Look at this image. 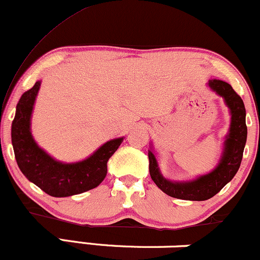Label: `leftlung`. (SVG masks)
Wrapping results in <instances>:
<instances>
[{
	"instance_id": "left-lung-1",
	"label": "left lung",
	"mask_w": 260,
	"mask_h": 260,
	"mask_svg": "<svg viewBox=\"0 0 260 260\" xmlns=\"http://www.w3.org/2000/svg\"><path fill=\"white\" fill-rule=\"evenodd\" d=\"M208 85L211 90L222 96L231 113L230 129L223 142L221 159L216 168L193 181H170L161 175L154 151L148 150L149 172L151 180L164 193L183 201H207L219 193L237 174L247 142L246 109L243 100L232 89V86L223 80L210 79Z\"/></svg>"
}]
</instances>
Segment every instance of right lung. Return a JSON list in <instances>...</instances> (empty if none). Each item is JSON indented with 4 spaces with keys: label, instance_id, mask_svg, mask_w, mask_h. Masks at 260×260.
<instances>
[{
    "label": "right lung",
    "instance_id": "add662e5",
    "mask_svg": "<svg viewBox=\"0 0 260 260\" xmlns=\"http://www.w3.org/2000/svg\"><path fill=\"white\" fill-rule=\"evenodd\" d=\"M41 80L22 95L12 122V145L20 171L29 181L51 197H70L98 187L107 174V161L123 138L106 142L86 159L61 162L50 156L31 136L30 120Z\"/></svg>",
    "mask_w": 260,
    "mask_h": 260
}]
</instances>
